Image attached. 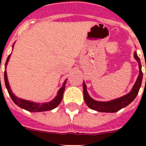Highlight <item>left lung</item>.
Listing matches in <instances>:
<instances>
[{"label":"left lung","mask_w":146,"mask_h":146,"mask_svg":"<svg viewBox=\"0 0 146 146\" xmlns=\"http://www.w3.org/2000/svg\"><path fill=\"white\" fill-rule=\"evenodd\" d=\"M134 58L137 61L139 65V75L137 77L135 85L131 88V91L129 94H126L121 97L113 99L108 102H100L94 100V99L89 96L87 91V86L83 81V94H84V100L87 106L91 109L94 110L98 112L102 113H115L122 108H125L130 104L134 99L136 98L138 94L139 90L141 86L142 80H143V72H142V66L140 60L137 55V52H134Z\"/></svg>","instance_id":"obj_1"}]
</instances>
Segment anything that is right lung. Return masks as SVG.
Returning <instances> with one entry per match:
<instances>
[{
  "mask_svg": "<svg viewBox=\"0 0 146 146\" xmlns=\"http://www.w3.org/2000/svg\"><path fill=\"white\" fill-rule=\"evenodd\" d=\"M14 44L15 43L13 44L12 45V49L14 48ZM10 56H11V54H10L7 58V60H6V64H5V72H4V80H5V85H6V89H7L9 94L10 97L11 98V99L13 100V102L15 103V104L19 106L20 108H23L24 110H26L29 112H44V111H48V110H53L54 108H55L56 107H58V105H59V104L61 102L62 99H63V95H64V90H65V86H66V80H65V81L63 83V86L62 87L59 89L58 92L57 94V96H55L52 101L49 102H45V103H36L33 102L28 101V100H25V99H20V98H18L17 96H16L14 94V93H12L11 91V89L10 88L9 83V80H8L7 78V73H6V66H7L8 62L9 60Z\"/></svg>",
  "mask_w": 146,
  "mask_h": 146,
  "instance_id": "right-lung-1",
  "label": "right lung"
}]
</instances>
